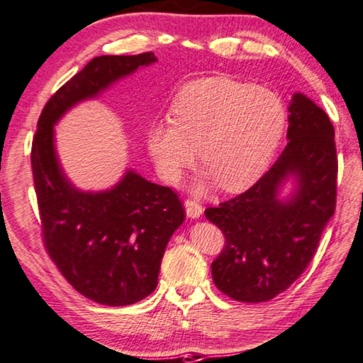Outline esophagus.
<instances>
[{
  "label": "esophagus",
  "mask_w": 363,
  "mask_h": 363,
  "mask_svg": "<svg viewBox=\"0 0 363 363\" xmlns=\"http://www.w3.org/2000/svg\"><path fill=\"white\" fill-rule=\"evenodd\" d=\"M185 209H186V213L188 217L191 218H199L201 216H203V206H201L198 201L194 199H186L185 201Z\"/></svg>",
  "instance_id": "34e87169"
}]
</instances>
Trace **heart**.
Wrapping results in <instances>:
<instances>
[{
	"mask_svg": "<svg viewBox=\"0 0 363 363\" xmlns=\"http://www.w3.org/2000/svg\"><path fill=\"white\" fill-rule=\"evenodd\" d=\"M170 117L151 127L146 140L160 177L180 182L199 150L206 180L231 193L264 174L288 123L286 106L275 91L228 77L186 83L172 103Z\"/></svg>",
	"mask_w": 363,
	"mask_h": 363,
	"instance_id": "1",
	"label": "heart"
}]
</instances>
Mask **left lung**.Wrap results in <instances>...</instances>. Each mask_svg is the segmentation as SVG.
Wrapping results in <instances>:
<instances>
[{"label": "left lung", "instance_id": "left-lung-1", "mask_svg": "<svg viewBox=\"0 0 363 363\" xmlns=\"http://www.w3.org/2000/svg\"><path fill=\"white\" fill-rule=\"evenodd\" d=\"M288 145L247 191L206 209L223 231L225 246L212 262L216 286L240 302H265L288 289L311 264L320 236L336 209L335 128L306 94H293ZM289 176L296 189L277 191Z\"/></svg>", "mask_w": 363, "mask_h": 363}]
</instances>
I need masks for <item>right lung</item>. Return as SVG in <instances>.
<instances>
[{
    "label": "right lung",
    "instance_id": "add662e5",
    "mask_svg": "<svg viewBox=\"0 0 363 363\" xmlns=\"http://www.w3.org/2000/svg\"><path fill=\"white\" fill-rule=\"evenodd\" d=\"M156 61L154 52L91 59L48 101L32 143L43 245L65 280L103 306L135 304L156 289L165 246L186 213L174 189L133 170L108 191L74 188L57 160L52 127L77 103Z\"/></svg>",
    "mask_w": 363,
    "mask_h": 363
}]
</instances>
